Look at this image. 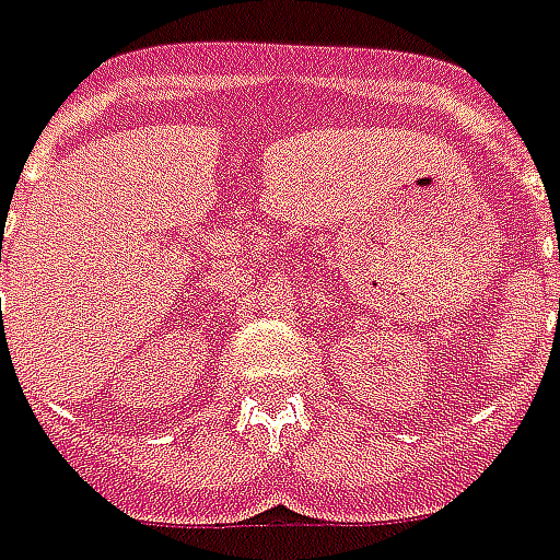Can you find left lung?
I'll return each instance as SVG.
<instances>
[{"label": "left lung", "mask_w": 560, "mask_h": 560, "mask_svg": "<svg viewBox=\"0 0 560 560\" xmlns=\"http://www.w3.org/2000/svg\"><path fill=\"white\" fill-rule=\"evenodd\" d=\"M558 240H560V237H558Z\"/></svg>", "instance_id": "8db88e82"}]
</instances>
